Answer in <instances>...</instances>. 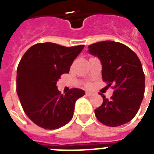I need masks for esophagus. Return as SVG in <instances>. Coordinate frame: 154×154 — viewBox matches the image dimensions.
I'll list each match as a JSON object with an SVG mask.
<instances>
[{
	"label": "esophagus",
	"instance_id": "1",
	"mask_svg": "<svg viewBox=\"0 0 154 154\" xmlns=\"http://www.w3.org/2000/svg\"><path fill=\"white\" fill-rule=\"evenodd\" d=\"M86 96H88V97H91V96H93V95H94V93H92V92H86Z\"/></svg>",
	"mask_w": 154,
	"mask_h": 154
}]
</instances>
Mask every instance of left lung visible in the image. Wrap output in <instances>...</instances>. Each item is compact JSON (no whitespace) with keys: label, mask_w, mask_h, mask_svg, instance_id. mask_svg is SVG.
<instances>
[{"label":"left lung","mask_w":154,"mask_h":154,"mask_svg":"<svg viewBox=\"0 0 154 154\" xmlns=\"http://www.w3.org/2000/svg\"><path fill=\"white\" fill-rule=\"evenodd\" d=\"M88 52L101 61L103 81L113 85L111 99L100 94L102 105L94 110L97 120L111 127L130 122L145 93V74L138 57L126 45L112 41L90 45Z\"/></svg>","instance_id":"8db88e82"}]
</instances>
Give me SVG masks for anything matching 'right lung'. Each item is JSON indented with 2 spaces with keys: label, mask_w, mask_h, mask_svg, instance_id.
<instances>
[{
  "label": "right lung",
  "mask_w": 154,
  "mask_h": 154,
  "mask_svg": "<svg viewBox=\"0 0 154 154\" xmlns=\"http://www.w3.org/2000/svg\"><path fill=\"white\" fill-rule=\"evenodd\" d=\"M84 46L39 43L30 47L21 58L17 70V93L25 114L38 126L57 129L72 119L75 103L85 91L71 89L63 95L57 82L60 75L69 73Z\"/></svg>",
  "instance_id": "obj_1"
}]
</instances>
